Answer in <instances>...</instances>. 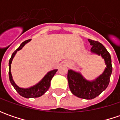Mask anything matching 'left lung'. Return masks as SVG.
<instances>
[{
    "mask_svg": "<svg viewBox=\"0 0 120 120\" xmlns=\"http://www.w3.org/2000/svg\"><path fill=\"white\" fill-rule=\"evenodd\" d=\"M92 46L91 52L101 56L106 67L99 76L92 81L86 79L79 72L68 70L67 79L71 93L77 97L85 99H92L100 95L108 86L112 72L110 54L104 45L98 41L88 39Z\"/></svg>",
    "mask_w": 120,
    "mask_h": 120,
    "instance_id": "8db88e82",
    "label": "left lung"
}]
</instances>
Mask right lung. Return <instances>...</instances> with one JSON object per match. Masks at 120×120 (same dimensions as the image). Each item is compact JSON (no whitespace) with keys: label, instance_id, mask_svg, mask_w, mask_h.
<instances>
[{"label":"right lung","instance_id":"add662e5","mask_svg":"<svg viewBox=\"0 0 120 120\" xmlns=\"http://www.w3.org/2000/svg\"><path fill=\"white\" fill-rule=\"evenodd\" d=\"M30 40L31 39L26 40L21 43L19 47L12 53L11 57L9 60V63H8V66H9L8 75H9V79L11 81V83L14 87V88L16 90V91L19 94V95H21V96H22L25 98H39V97H41V95H43L49 90L50 85H51V81L52 79L53 76L55 75V74L56 73V72L57 71V69H53V70L49 71L39 83H37L35 85L31 86L28 88H22L16 85L12 79V76L11 74L12 61L13 58L15 57L16 53H17V51L22 49L26 44L30 42Z\"/></svg>","mask_w":120,"mask_h":120}]
</instances>
